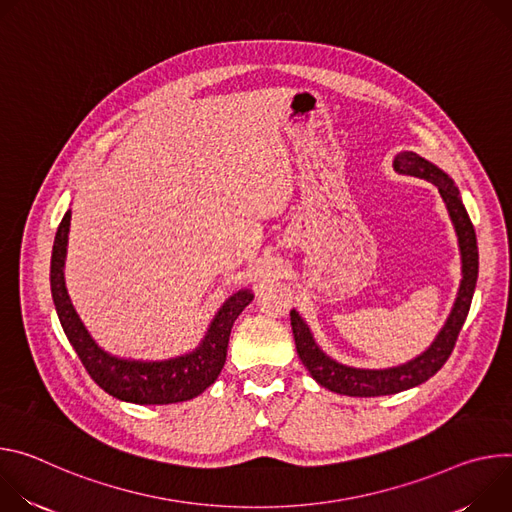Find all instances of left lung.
<instances>
[{
    "label": "left lung",
    "mask_w": 512,
    "mask_h": 512,
    "mask_svg": "<svg viewBox=\"0 0 512 512\" xmlns=\"http://www.w3.org/2000/svg\"><path fill=\"white\" fill-rule=\"evenodd\" d=\"M392 166L399 175L417 177L437 187L447 207L449 219L453 223V230H456V236H458L460 258H462L460 289L443 327L435 335L431 346L425 352H421L417 358L399 366H390V368H356V366H348L333 360L319 348L309 325L293 309L291 325H293L295 346L301 362L305 364V368L309 370V374L317 384L337 394H348V396L396 394V392L409 390L413 386H419L425 380H429L433 374H437V370L447 362L449 354L453 352V346H456V339L468 317L474 289H476L478 242H476L474 225L470 221V215L464 207V201L456 183H453L451 177L443 173L437 164L429 162L427 158L419 156L413 150H403L396 154L392 160Z\"/></svg>",
    "instance_id": "obj_1"
}]
</instances>
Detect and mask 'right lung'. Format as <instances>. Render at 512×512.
I'll return each mask as SVG.
<instances>
[{"mask_svg": "<svg viewBox=\"0 0 512 512\" xmlns=\"http://www.w3.org/2000/svg\"><path fill=\"white\" fill-rule=\"evenodd\" d=\"M69 227L71 209H67L54 236L50 258V293L69 344L77 352L89 376L107 394L136 405L183 403L195 399L205 388H209L225 364L227 342H230L234 321L252 303L254 293L250 289H240L227 297L213 315L199 346L187 354L166 360H134L109 354L95 342L75 311L67 291L65 260Z\"/></svg>", "mask_w": 512, "mask_h": 512, "instance_id": "1", "label": "right lung"}]
</instances>
